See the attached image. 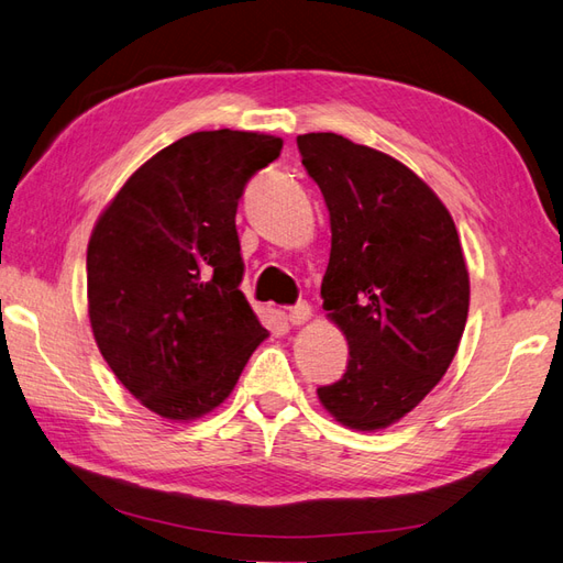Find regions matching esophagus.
Segmentation results:
<instances>
[{
    "instance_id": "esophagus-1",
    "label": "esophagus",
    "mask_w": 563,
    "mask_h": 563,
    "mask_svg": "<svg viewBox=\"0 0 563 563\" xmlns=\"http://www.w3.org/2000/svg\"><path fill=\"white\" fill-rule=\"evenodd\" d=\"M309 319H311V307L307 302H297L295 307H290V311H287V321L292 325H302Z\"/></svg>"
}]
</instances>
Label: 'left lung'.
Instances as JSON below:
<instances>
[{"label":"left lung","mask_w":563,"mask_h":563,"mask_svg":"<svg viewBox=\"0 0 563 563\" xmlns=\"http://www.w3.org/2000/svg\"><path fill=\"white\" fill-rule=\"evenodd\" d=\"M331 216L323 309L347 338L343 378L317 388L338 422L384 429L446 374L470 278L453 218L412 169L331 132L297 136Z\"/></svg>","instance_id":"left-lung-1"}]
</instances>
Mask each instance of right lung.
I'll list each match as a JSON object with an SVG mask.
<instances>
[{"mask_svg":"<svg viewBox=\"0 0 563 563\" xmlns=\"http://www.w3.org/2000/svg\"><path fill=\"white\" fill-rule=\"evenodd\" d=\"M283 141L196 132L155 153L114 196L88 242V317L104 362L165 420L225 400L268 335L240 283L238 203Z\"/></svg>","mask_w":563,"mask_h":563,"instance_id":"add662e5","label":"right lung"}]
</instances>
